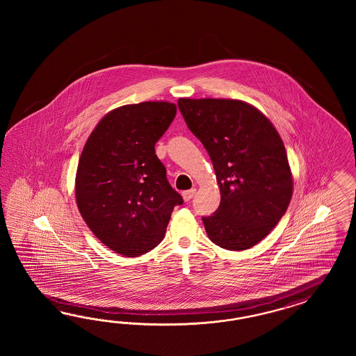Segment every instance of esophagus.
I'll return each mask as SVG.
<instances>
[{
  "mask_svg": "<svg viewBox=\"0 0 356 356\" xmlns=\"http://www.w3.org/2000/svg\"><path fill=\"white\" fill-rule=\"evenodd\" d=\"M194 193H195V189H191V191H185L183 193L184 201H191L193 198Z\"/></svg>",
  "mask_w": 356,
  "mask_h": 356,
  "instance_id": "esophagus-1",
  "label": "esophagus"
}]
</instances>
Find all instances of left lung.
<instances>
[{
    "label": "left lung",
    "instance_id": "1",
    "mask_svg": "<svg viewBox=\"0 0 356 356\" xmlns=\"http://www.w3.org/2000/svg\"><path fill=\"white\" fill-rule=\"evenodd\" d=\"M177 104L205 146L220 191L216 213L202 218L207 236L228 250L254 247L291 201V170L278 131L241 100L180 97Z\"/></svg>",
    "mask_w": 356,
    "mask_h": 356
}]
</instances>
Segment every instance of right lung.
Instances as JSON below:
<instances>
[{
  "label": "right lung",
  "instance_id": "add662e5",
  "mask_svg": "<svg viewBox=\"0 0 356 356\" xmlns=\"http://www.w3.org/2000/svg\"><path fill=\"white\" fill-rule=\"evenodd\" d=\"M176 116L168 102L116 108L97 122L76 176L78 210L92 234L113 252L138 257L164 237L183 197L167 180L155 143Z\"/></svg>",
  "mask_w": 356,
  "mask_h": 356
}]
</instances>
